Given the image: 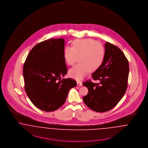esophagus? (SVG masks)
<instances>
[{
	"instance_id": "1",
	"label": "esophagus",
	"mask_w": 148,
	"mask_h": 148,
	"mask_svg": "<svg viewBox=\"0 0 148 148\" xmlns=\"http://www.w3.org/2000/svg\"><path fill=\"white\" fill-rule=\"evenodd\" d=\"M77 86H82V83L80 81H77Z\"/></svg>"
}]
</instances>
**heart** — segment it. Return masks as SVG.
Instances as JSON below:
<instances>
[{
	"label": "heart",
	"instance_id": "b5f03b06",
	"mask_svg": "<svg viewBox=\"0 0 148 148\" xmlns=\"http://www.w3.org/2000/svg\"><path fill=\"white\" fill-rule=\"evenodd\" d=\"M105 49L99 42L91 38L76 40L73 47L66 46L63 50L65 62L74 65L79 59L80 63L69 71L70 77L82 80L89 71H96L102 65L105 58Z\"/></svg>",
	"mask_w": 148,
	"mask_h": 148
}]
</instances>
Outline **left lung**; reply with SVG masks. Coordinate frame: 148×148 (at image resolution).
Masks as SVG:
<instances>
[{
  "instance_id": "left-lung-1",
  "label": "left lung",
  "mask_w": 148,
  "mask_h": 148,
  "mask_svg": "<svg viewBox=\"0 0 148 148\" xmlns=\"http://www.w3.org/2000/svg\"><path fill=\"white\" fill-rule=\"evenodd\" d=\"M105 58L102 65L92 74L99 83L86 80L83 85L88 89L83 97L84 103L97 112L111 110L122 99L128 86L129 63L124 53L116 46L107 42Z\"/></svg>"
}]
</instances>
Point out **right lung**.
Segmentation results:
<instances>
[{"instance_id": "right-lung-1", "label": "right lung", "mask_w": 148, "mask_h": 148, "mask_svg": "<svg viewBox=\"0 0 148 148\" xmlns=\"http://www.w3.org/2000/svg\"><path fill=\"white\" fill-rule=\"evenodd\" d=\"M64 49L63 38L45 40L33 47L24 63L25 90L32 103L42 111L58 109L69 90L77 85L74 79H61L68 71Z\"/></svg>"}]
</instances>
